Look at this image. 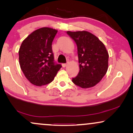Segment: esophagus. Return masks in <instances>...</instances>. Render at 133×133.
<instances>
[{"mask_svg":"<svg viewBox=\"0 0 133 133\" xmlns=\"http://www.w3.org/2000/svg\"><path fill=\"white\" fill-rule=\"evenodd\" d=\"M67 65V63H63L62 64V66L63 67V68H65V67H66Z\"/></svg>","mask_w":133,"mask_h":133,"instance_id":"esophagus-1","label":"esophagus"}]
</instances>
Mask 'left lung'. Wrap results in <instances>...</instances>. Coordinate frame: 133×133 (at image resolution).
Returning a JSON list of instances; mask_svg holds the SVG:
<instances>
[{"label": "left lung", "mask_w": 133, "mask_h": 133, "mask_svg": "<svg viewBox=\"0 0 133 133\" xmlns=\"http://www.w3.org/2000/svg\"><path fill=\"white\" fill-rule=\"evenodd\" d=\"M77 46L80 71L72 78L74 84L88 88L97 84L107 73L108 52L105 45L94 34L86 31H67Z\"/></svg>", "instance_id": "left-lung-1"}]
</instances>
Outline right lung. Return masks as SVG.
<instances>
[{
  "instance_id": "1",
  "label": "right lung",
  "mask_w": 133,
  "mask_h": 133,
  "mask_svg": "<svg viewBox=\"0 0 133 133\" xmlns=\"http://www.w3.org/2000/svg\"><path fill=\"white\" fill-rule=\"evenodd\" d=\"M57 30L43 27L31 32L22 43L19 51V64L25 77L36 86L53 81L61 69L56 64L52 42Z\"/></svg>"
}]
</instances>
